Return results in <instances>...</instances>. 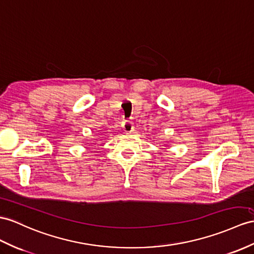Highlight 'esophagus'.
Returning a JSON list of instances; mask_svg holds the SVG:
<instances>
[{
  "label": "esophagus",
  "mask_w": 254,
  "mask_h": 254,
  "mask_svg": "<svg viewBox=\"0 0 254 254\" xmlns=\"http://www.w3.org/2000/svg\"><path fill=\"white\" fill-rule=\"evenodd\" d=\"M124 130L126 132H131L133 131V125L131 122H124Z\"/></svg>",
  "instance_id": "obj_1"
}]
</instances>
